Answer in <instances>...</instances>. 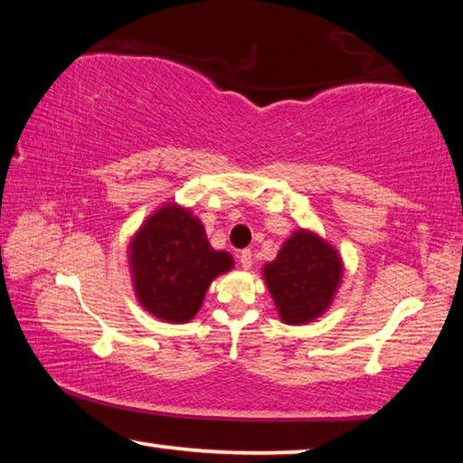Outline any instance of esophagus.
<instances>
[{
  "label": "esophagus",
  "mask_w": 463,
  "mask_h": 463,
  "mask_svg": "<svg viewBox=\"0 0 463 463\" xmlns=\"http://www.w3.org/2000/svg\"><path fill=\"white\" fill-rule=\"evenodd\" d=\"M239 261H241V268H242V269H250V265H253V255H250L249 249L241 250Z\"/></svg>",
  "instance_id": "obj_1"
}]
</instances>
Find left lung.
Listing matches in <instances>:
<instances>
[{
  "label": "left lung",
  "instance_id": "1",
  "mask_svg": "<svg viewBox=\"0 0 463 463\" xmlns=\"http://www.w3.org/2000/svg\"><path fill=\"white\" fill-rule=\"evenodd\" d=\"M345 273L339 249L312 229H298L265 263L261 276L281 323H315L333 307Z\"/></svg>",
  "mask_w": 463,
  "mask_h": 463
}]
</instances>
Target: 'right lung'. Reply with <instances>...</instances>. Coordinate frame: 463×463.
<instances>
[{
  "mask_svg": "<svg viewBox=\"0 0 463 463\" xmlns=\"http://www.w3.org/2000/svg\"><path fill=\"white\" fill-rule=\"evenodd\" d=\"M127 261L137 302L171 325L190 323L213 281L234 268L229 250L210 245L200 218L175 200L145 218L130 237Z\"/></svg>",
  "mask_w": 463,
  "mask_h": 463,
  "instance_id": "right-lung-1",
  "label": "right lung"
}]
</instances>
